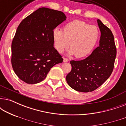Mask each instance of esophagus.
I'll use <instances>...</instances> for the list:
<instances>
[{
	"label": "esophagus",
	"mask_w": 126,
	"mask_h": 126,
	"mask_svg": "<svg viewBox=\"0 0 126 126\" xmlns=\"http://www.w3.org/2000/svg\"><path fill=\"white\" fill-rule=\"evenodd\" d=\"M68 58H63V62H64V63H66V62H68Z\"/></svg>",
	"instance_id": "1"
}]
</instances>
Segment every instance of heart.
<instances>
[{"mask_svg": "<svg viewBox=\"0 0 126 126\" xmlns=\"http://www.w3.org/2000/svg\"><path fill=\"white\" fill-rule=\"evenodd\" d=\"M53 38L58 52L63 53L70 45L71 48L69 54H75L77 58H82L88 56L96 47L100 32L96 26L76 20L65 25L63 31L55 28L53 31Z\"/></svg>", "mask_w": 126, "mask_h": 126, "instance_id": "1", "label": "heart"}]
</instances>
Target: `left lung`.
Here are the masks:
<instances>
[{
	"mask_svg": "<svg viewBox=\"0 0 126 126\" xmlns=\"http://www.w3.org/2000/svg\"><path fill=\"white\" fill-rule=\"evenodd\" d=\"M97 21L101 32L99 46L85 59L70 61L72 70L66 77L68 85L79 92L95 90L109 78L114 67L116 48L113 35L100 20Z\"/></svg>",
	"mask_w": 126,
	"mask_h": 126,
	"instance_id": "8db88e82",
	"label": "left lung"
}]
</instances>
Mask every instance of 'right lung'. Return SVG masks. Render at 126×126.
Instances as JSON below:
<instances>
[{"label":"right lung","instance_id":"1","mask_svg":"<svg viewBox=\"0 0 126 126\" xmlns=\"http://www.w3.org/2000/svg\"><path fill=\"white\" fill-rule=\"evenodd\" d=\"M63 12L39 8L20 22L11 45V63L14 72L27 84L46 78L62 58L54 47L53 31L66 20Z\"/></svg>","mask_w":126,"mask_h":126}]
</instances>
